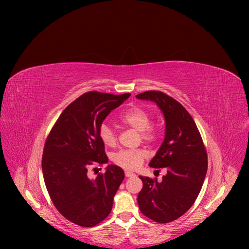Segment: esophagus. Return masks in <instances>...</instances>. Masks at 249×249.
Instances as JSON below:
<instances>
[{"label":"esophagus","instance_id":"obj_1","mask_svg":"<svg viewBox=\"0 0 249 249\" xmlns=\"http://www.w3.org/2000/svg\"><path fill=\"white\" fill-rule=\"evenodd\" d=\"M125 176H126L127 178H132V177H135V175H134L133 173H131V172H125Z\"/></svg>","mask_w":249,"mask_h":249}]
</instances>
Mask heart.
I'll return each mask as SVG.
<instances>
[{
  "instance_id": "heart-1",
  "label": "heart",
  "mask_w": 249,
  "mask_h": 249,
  "mask_svg": "<svg viewBox=\"0 0 249 249\" xmlns=\"http://www.w3.org/2000/svg\"><path fill=\"white\" fill-rule=\"evenodd\" d=\"M121 121L141 132V137L144 140L153 141L155 139V132L150 128L151 116L146 110L139 107L129 109L121 116ZM99 136L105 145L113 146L116 143L115 129L107 123L100 126ZM144 158L145 153L142 150H121L113 155V161L123 168L133 171L141 165Z\"/></svg>"
}]
</instances>
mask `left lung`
<instances>
[{
    "instance_id": "left-lung-1",
    "label": "left lung",
    "mask_w": 249,
    "mask_h": 249,
    "mask_svg": "<svg viewBox=\"0 0 249 249\" xmlns=\"http://www.w3.org/2000/svg\"><path fill=\"white\" fill-rule=\"evenodd\" d=\"M136 98L155 103L163 114L164 139L149 166L166 169L160 181L139 176L143 187L137 202L143 215L167 223L184 215L197 199L207 174V152L197 125L178 101L159 90Z\"/></svg>"
}]
</instances>
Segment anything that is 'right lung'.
<instances>
[{"label":"right lung","instance_id":"obj_1","mask_svg":"<svg viewBox=\"0 0 249 249\" xmlns=\"http://www.w3.org/2000/svg\"><path fill=\"white\" fill-rule=\"evenodd\" d=\"M130 94L89 91L63 110L46 139L42 173L47 192L59 213L83 227H93L110 214L123 169L109 164L96 178L90 165L108 162L99 128ZM101 169V168H100Z\"/></svg>","mask_w":249,"mask_h":249}]
</instances>
